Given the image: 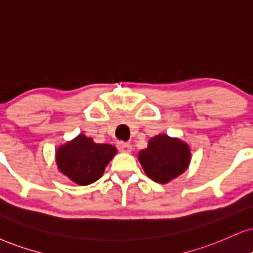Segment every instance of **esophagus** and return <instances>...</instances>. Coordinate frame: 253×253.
Here are the masks:
<instances>
[{"label": "esophagus", "mask_w": 253, "mask_h": 253, "mask_svg": "<svg viewBox=\"0 0 253 253\" xmlns=\"http://www.w3.org/2000/svg\"><path fill=\"white\" fill-rule=\"evenodd\" d=\"M117 147H118V149L120 150V152H124V153H129L130 150H132V146H130L129 143H127V142H123V141L118 142Z\"/></svg>", "instance_id": "obj_1"}]
</instances>
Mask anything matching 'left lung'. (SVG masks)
<instances>
[{
    "mask_svg": "<svg viewBox=\"0 0 253 253\" xmlns=\"http://www.w3.org/2000/svg\"><path fill=\"white\" fill-rule=\"evenodd\" d=\"M139 161L148 177L167 183L188 168L190 149L181 140L160 134L152 137L148 147L139 153Z\"/></svg>",
    "mask_w": 253,
    "mask_h": 253,
    "instance_id": "obj_1",
    "label": "left lung"
}]
</instances>
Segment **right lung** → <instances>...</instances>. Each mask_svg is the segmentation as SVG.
I'll return each instance as SVG.
<instances>
[{"instance_id":"right-lung-1","label":"right lung","mask_w":253,"mask_h":253,"mask_svg":"<svg viewBox=\"0 0 253 253\" xmlns=\"http://www.w3.org/2000/svg\"><path fill=\"white\" fill-rule=\"evenodd\" d=\"M116 153V147L95 143L93 139L82 134L60 147L56 160L60 171L70 180L79 185H87L101 177Z\"/></svg>"}]
</instances>
